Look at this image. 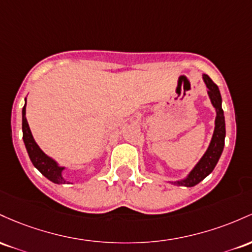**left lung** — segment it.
<instances>
[{
	"instance_id": "left-lung-1",
	"label": "left lung",
	"mask_w": 252,
	"mask_h": 252,
	"mask_svg": "<svg viewBox=\"0 0 252 252\" xmlns=\"http://www.w3.org/2000/svg\"><path fill=\"white\" fill-rule=\"evenodd\" d=\"M203 81L208 88V95L217 111L216 118V128H214L213 137H212L211 144L208 146L207 151L203 155L200 162L195 165V168L190 171L189 176L183 181L174 182L177 186H185V187H194L197 183H200L206 176L213 171L216 168L218 160L222 154L225 145V118L224 111L221 108V95H220L219 88L207 75H203Z\"/></svg>"
}]
</instances>
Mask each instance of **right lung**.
Wrapping results in <instances>:
<instances>
[{
    "instance_id": "1",
    "label": "right lung",
    "mask_w": 252,
    "mask_h": 252,
    "mask_svg": "<svg viewBox=\"0 0 252 252\" xmlns=\"http://www.w3.org/2000/svg\"><path fill=\"white\" fill-rule=\"evenodd\" d=\"M22 138H24L25 146H26L28 156H30L31 160H32L33 165L38 169L39 171L44 175L46 179L52 181L53 183H65L63 177H62V171L64 168L57 165V163L53 159H51L49 156L41 151L38 144L33 139L32 132H31L30 126H28L27 119H26V103H25L24 108H22Z\"/></svg>"
}]
</instances>
